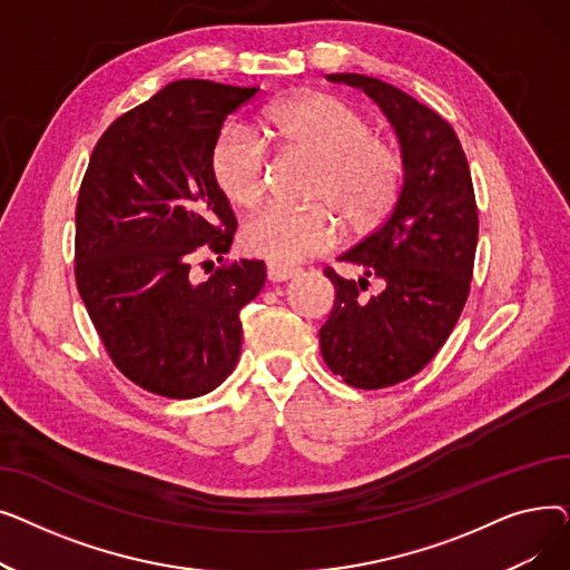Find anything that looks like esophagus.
Here are the masks:
<instances>
[{
  "label": "esophagus",
  "instance_id": "obj_1",
  "mask_svg": "<svg viewBox=\"0 0 570 570\" xmlns=\"http://www.w3.org/2000/svg\"><path fill=\"white\" fill-rule=\"evenodd\" d=\"M267 279L269 282H288L291 277L297 275L295 267H288V265H279V263H267Z\"/></svg>",
  "mask_w": 570,
  "mask_h": 570
}]
</instances>
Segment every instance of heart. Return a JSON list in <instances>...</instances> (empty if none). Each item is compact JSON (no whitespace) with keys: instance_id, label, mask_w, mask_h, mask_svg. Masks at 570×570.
Returning a JSON list of instances; mask_svg holds the SVG:
<instances>
[{"instance_id":"b5f03b06","label":"heart","mask_w":570,"mask_h":570,"mask_svg":"<svg viewBox=\"0 0 570 570\" xmlns=\"http://www.w3.org/2000/svg\"><path fill=\"white\" fill-rule=\"evenodd\" d=\"M265 134L284 153L318 161L305 209L265 207L243 226V245L269 263L291 265L331 252L340 239L335 208L355 230L379 226L400 198L404 155L400 145L374 134L370 119L325 92H301L265 112ZM215 185L237 207H256L265 194L267 149L245 127L222 131L209 157Z\"/></svg>"}]
</instances>
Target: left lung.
<instances>
[{
    "instance_id": "1",
    "label": "left lung",
    "mask_w": 570,
    "mask_h": 570,
    "mask_svg": "<svg viewBox=\"0 0 570 570\" xmlns=\"http://www.w3.org/2000/svg\"><path fill=\"white\" fill-rule=\"evenodd\" d=\"M327 80L363 89L391 119L404 155V185L393 213L340 261L365 267L344 279L333 267L335 305L318 331L333 374L379 391L421 372L451 337L469 297L478 245V207L466 155L445 119L402 89L363 73ZM367 276L384 291L363 298Z\"/></svg>"
}]
</instances>
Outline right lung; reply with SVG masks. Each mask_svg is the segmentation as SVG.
<instances>
[{
	"mask_svg": "<svg viewBox=\"0 0 570 570\" xmlns=\"http://www.w3.org/2000/svg\"><path fill=\"white\" fill-rule=\"evenodd\" d=\"M258 87L175 80L117 117L89 157L76 203V286L112 365L142 391L200 397L235 370L239 309L263 261L190 279L198 253L228 254L235 217L209 157L224 119Z\"/></svg>",
	"mask_w": 570,
	"mask_h": 570,
	"instance_id": "1",
	"label": "right lung"
}]
</instances>
